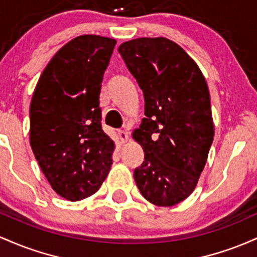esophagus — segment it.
I'll return each mask as SVG.
<instances>
[{"instance_id": "34e87169", "label": "esophagus", "mask_w": 257, "mask_h": 257, "mask_svg": "<svg viewBox=\"0 0 257 257\" xmlns=\"http://www.w3.org/2000/svg\"><path fill=\"white\" fill-rule=\"evenodd\" d=\"M117 137H119L121 144H125L128 141V134L126 131H122V130L117 131Z\"/></svg>"}]
</instances>
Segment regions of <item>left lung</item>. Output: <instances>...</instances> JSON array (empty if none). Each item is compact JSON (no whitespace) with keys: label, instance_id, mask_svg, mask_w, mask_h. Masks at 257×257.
Masks as SVG:
<instances>
[{"label":"left lung","instance_id":"obj_1","mask_svg":"<svg viewBox=\"0 0 257 257\" xmlns=\"http://www.w3.org/2000/svg\"><path fill=\"white\" fill-rule=\"evenodd\" d=\"M117 51L144 96L146 117L132 132L144 152L135 181L152 204L174 206L195 189L214 141L206 80L189 54L166 37L130 40Z\"/></svg>","mask_w":257,"mask_h":257}]
</instances>
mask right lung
Masks as SVG:
<instances>
[{
    "mask_svg": "<svg viewBox=\"0 0 257 257\" xmlns=\"http://www.w3.org/2000/svg\"><path fill=\"white\" fill-rule=\"evenodd\" d=\"M116 40L81 35L42 71L30 103V146L52 189L70 201L94 194L115 143L100 126L99 93Z\"/></svg>",
    "mask_w": 257,
    "mask_h": 257,
    "instance_id": "add662e5",
    "label": "right lung"
}]
</instances>
